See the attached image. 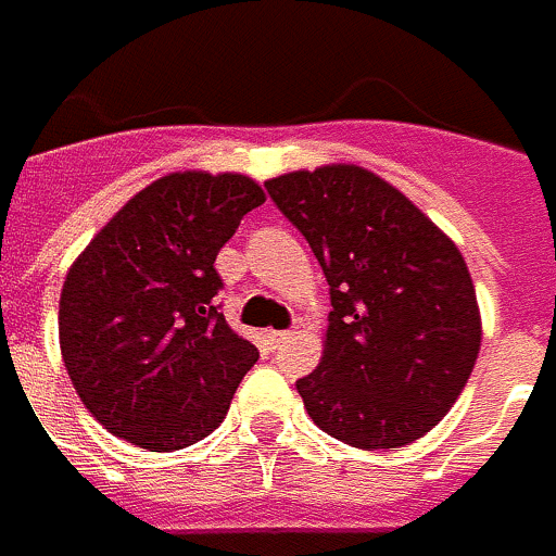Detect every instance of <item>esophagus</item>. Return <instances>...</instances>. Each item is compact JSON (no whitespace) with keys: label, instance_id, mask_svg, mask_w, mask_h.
I'll use <instances>...</instances> for the list:
<instances>
[{"label":"esophagus","instance_id":"1","mask_svg":"<svg viewBox=\"0 0 556 556\" xmlns=\"http://www.w3.org/2000/svg\"><path fill=\"white\" fill-rule=\"evenodd\" d=\"M290 334H293V332H287V329H271V332L266 334V338H269L271 350H278V348H285L287 338H290Z\"/></svg>","mask_w":556,"mask_h":556}]
</instances>
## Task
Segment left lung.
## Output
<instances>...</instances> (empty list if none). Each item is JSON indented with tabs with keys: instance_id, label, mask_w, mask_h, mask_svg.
Returning a JSON list of instances; mask_svg holds the SVG:
<instances>
[{
	"instance_id": "obj_1",
	"label": "left lung",
	"mask_w": 556,
	"mask_h": 556,
	"mask_svg": "<svg viewBox=\"0 0 556 556\" xmlns=\"http://www.w3.org/2000/svg\"><path fill=\"white\" fill-rule=\"evenodd\" d=\"M329 281L317 371L296 380L314 425L356 448L428 434L470 380L482 323L460 251L380 176L332 164L266 182Z\"/></svg>"
}]
</instances>
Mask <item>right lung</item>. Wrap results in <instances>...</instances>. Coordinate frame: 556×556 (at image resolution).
Masks as SVG:
<instances>
[{
    "label": "right lung",
    "mask_w": 556,
    "mask_h": 556,
    "mask_svg": "<svg viewBox=\"0 0 556 556\" xmlns=\"http://www.w3.org/2000/svg\"><path fill=\"white\" fill-rule=\"evenodd\" d=\"M263 200L239 173H170L134 194L71 266L62 359L110 434L173 452L227 416L260 353L224 320L215 257Z\"/></svg>",
    "instance_id": "obj_1"
}]
</instances>
